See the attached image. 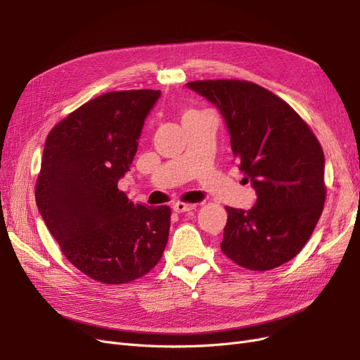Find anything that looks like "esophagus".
I'll return each instance as SVG.
<instances>
[{"label":"esophagus","instance_id":"1","mask_svg":"<svg viewBox=\"0 0 360 360\" xmlns=\"http://www.w3.org/2000/svg\"><path fill=\"white\" fill-rule=\"evenodd\" d=\"M195 207H197V204H189V202H176V204H172V209H174V212H177V213H184V212H191V210H193Z\"/></svg>","mask_w":360,"mask_h":360}]
</instances>
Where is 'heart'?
I'll return each instance as SVG.
<instances>
[{"label": "heart", "mask_w": 360, "mask_h": 360, "mask_svg": "<svg viewBox=\"0 0 360 360\" xmlns=\"http://www.w3.org/2000/svg\"><path fill=\"white\" fill-rule=\"evenodd\" d=\"M188 112H195V111H188ZM188 112H186V114H188Z\"/></svg>", "instance_id": "1"}]
</instances>
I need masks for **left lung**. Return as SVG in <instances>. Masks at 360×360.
I'll use <instances>...</instances> for the list:
<instances>
[{
	"label": "left lung",
	"instance_id": "1",
	"mask_svg": "<svg viewBox=\"0 0 360 360\" xmlns=\"http://www.w3.org/2000/svg\"><path fill=\"white\" fill-rule=\"evenodd\" d=\"M188 86L219 108L243 180L257 192L250 210L225 207L222 252L254 271L285 264L323 213L324 153L317 136L285 101L254 82L205 79Z\"/></svg>",
	"mask_w": 360,
	"mask_h": 360
}]
</instances>
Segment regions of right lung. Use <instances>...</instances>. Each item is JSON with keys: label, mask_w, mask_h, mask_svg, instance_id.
Returning <instances> with one entry per match:
<instances>
[{"label": "right lung", "mask_w": 360, "mask_h": 360, "mask_svg": "<svg viewBox=\"0 0 360 360\" xmlns=\"http://www.w3.org/2000/svg\"><path fill=\"white\" fill-rule=\"evenodd\" d=\"M159 90L97 96L49 132L36 202L61 252L89 278L127 284L163 255L171 209L129 201L117 183L129 171Z\"/></svg>", "instance_id": "add662e5"}]
</instances>
